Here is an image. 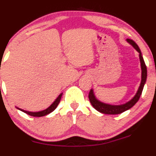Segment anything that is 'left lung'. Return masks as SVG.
<instances>
[{
    "label": "left lung",
    "mask_w": 156,
    "mask_h": 156,
    "mask_svg": "<svg viewBox=\"0 0 156 156\" xmlns=\"http://www.w3.org/2000/svg\"><path fill=\"white\" fill-rule=\"evenodd\" d=\"M127 41L130 44H131L132 46L135 48V50L139 53V57H140V66H141V71H142V73H141L140 85L139 88H138L137 92H136V94H135L134 97H133L130 101H128L127 103L122 105H110V104H106V103H103V102L100 101V100H98L97 98H96L95 95H94V90H93V89H91L89 93V95H88L90 102L93 107L95 108L96 110H97V111L103 113V114H107V115L121 114V113L130 109V108L133 107V106L137 103L140 97V95L142 94V91H143V89H144V85H145L146 78H147V69H146L145 62H144V58H143L140 50L138 45L136 44L133 40L127 38Z\"/></svg>",
    "instance_id": "left-lung-1"
}]
</instances>
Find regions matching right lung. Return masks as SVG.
<instances>
[{"mask_svg":"<svg viewBox=\"0 0 156 156\" xmlns=\"http://www.w3.org/2000/svg\"><path fill=\"white\" fill-rule=\"evenodd\" d=\"M62 95V94H59V97L56 99V100H55V101L53 102V103H52V104L50 105V106H49L48 108L43 110V111L33 112H28V111H26V110L21 109V108H17V107L16 108H18V109H20V111L26 113V114L29 115H31V116H34V117H41V116H44V115H47L50 114V112H52L54 111V110L56 109V108L57 107V106L59 105V102H60Z\"/></svg>","mask_w":156,"mask_h":156,"instance_id":"add662e5","label":"right lung"}]
</instances>
